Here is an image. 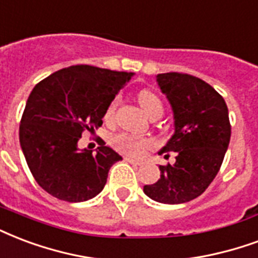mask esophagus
Returning a JSON list of instances; mask_svg holds the SVG:
<instances>
[{"instance_id": "esophagus-1", "label": "esophagus", "mask_w": 258, "mask_h": 258, "mask_svg": "<svg viewBox=\"0 0 258 258\" xmlns=\"http://www.w3.org/2000/svg\"><path fill=\"white\" fill-rule=\"evenodd\" d=\"M125 160H126V162H129L131 164H136V166H140L141 164V160L133 159V158H131V156H126V158H125Z\"/></svg>"}]
</instances>
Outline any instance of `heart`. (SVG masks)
Wrapping results in <instances>:
<instances>
[{
	"label": "heart",
	"mask_w": 258,
	"mask_h": 258,
	"mask_svg": "<svg viewBox=\"0 0 258 258\" xmlns=\"http://www.w3.org/2000/svg\"><path fill=\"white\" fill-rule=\"evenodd\" d=\"M118 102H119V98H115L107 107V111H106V119L107 121H113ZM139 103L148 115H151L155 111H163V106H162V102L159 99V96L150 90L141 91L139 94ZM111 144L114 145V148H117L118 151H121L123 154L140 155L145 148L150 147L151 140L132 136L129 133H118L111 139Z\"/></svg>",
	"instance_id": "1"
}]
</instances>
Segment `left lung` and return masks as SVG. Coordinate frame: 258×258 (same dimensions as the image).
I'll return each mask as SVG.
<instances>
[{
    "instance_id": "left-lung-1",
    "label": "left lung",
    "mask_w": 258,
    "mask_h": 258,
    "mask_svg": "<svg viewBox=\"0 0 258 258\" xmlns=\"http://www.w3.org/2000/svg\"><path fill=\"white\" fill-rule=\"evenodd\" d=\"M174 117V133L162 152H175V163L159 166L160 178L144 193L162 204H182L205 191L228 148L231 126L224 99L208 83L185 73L156 76Z\"/></svg>"
}]
</instances>
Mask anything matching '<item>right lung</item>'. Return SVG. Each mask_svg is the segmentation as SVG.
<instances>
[{"instance_id":"obj_1","label":"right lung","mask_w":258,"mask_h":258,"mask_svg":"<svg viewBox=\"0 0 258 258\" xmlns=\"http://www.w3.org/2000/svg\"><path fill=\"white\" fill-rule=\"evenodd\" d=\"M135 73L75 65L35 85L20 122V147L35 181L59 200L81 203L103 190L108 170L122 160L100 144L80 150L84 131L95 132L115 95Z\"/></svg>"}]
</instances>
